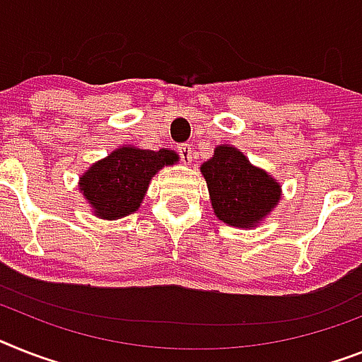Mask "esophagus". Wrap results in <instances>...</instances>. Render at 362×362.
Segmentation results:
<instances>
[{
	"label": "esophagus",
	"mask_w": 362,
	"mask_h": 362,
	"mask_svg": "<svg viewBox=\"0 0 362 362\" xmlns=\"http://www.w3.org/2000/svg\"><path fill=\"white\" fill-rule=\"evenodd\" d=\"M179 155H181V160H183L185 164L192 163V148L188 144L179 146Z\"/></svg>",
	"instance_id": "34e87169"
}]
</instances>
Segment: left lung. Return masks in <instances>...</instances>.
Segmentation results:
<instances>
[{"label":"left lung","mask_w":362,"mask_h":362,"mask_svg":"<svg viewBox=\"0 0 362 362\" xmlns=\"http://www.w3.org/2000/svg\"><path fill=\"white\" fill-rule=\"evenodd\" d=\"M199 170L207 181L214 214L228 226L253 229L279 205L281 183L250 163L235 146H216Z\"/></svg>","instance_id":"obj_1"}]
</instances>
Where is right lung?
Listing matches in <instances>:
<instances>
[{
	"mask_svg": "<svg viewBox=\"0 0 362 362\" xmlns=\"http://www.w3.org/2000/svg\"><path fill=\"white\" fill-rule=\"evenodd\" d=\"M179 160L174 149L118 146L79 175V192L101 220H120L139 211L155 174Z\"/></svg>",
	"mask_w": 362,
	"mask_h": 362,
	"instance_id": "right-lung-1",
	"label": "right lung"
}]
</instances>
